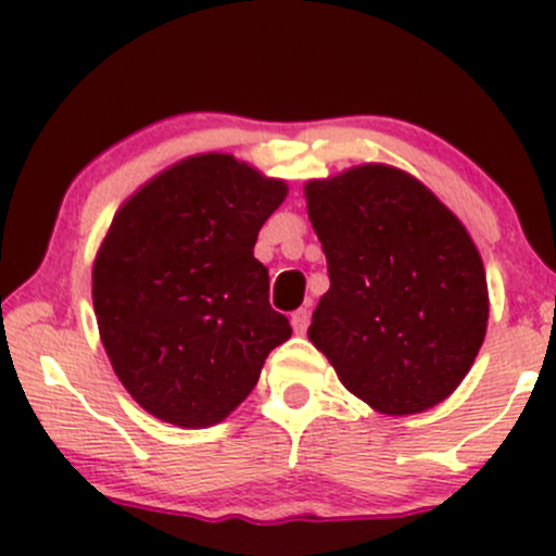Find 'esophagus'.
Here are the masks:
<instances>
[{
  "label": "esophagus",
  "instance_id": "1",
  "mask_svg": "<svg viewBox=\"0 0 556 556\" xmlns=\"http://www.w3.org/2000/svg\"><path fill=\"white\" fill-rule=\"evenodd\" d=\"M292 329H295V334H305V329H308L311 324V311L308 308H298L295 314H292Z\"/></svg>",
  "mask_w": 556,
  "mask_h": 556
}]
</instances>
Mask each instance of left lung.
<instances>
[{"instance_id":"obj_1","label":"left lung","mask_w":556,"mask_h":556,"mask_svg":"<svg viewBox=\"0 0 556 556\" xmlns=\"http://www.w3.org/2000/svg\"><path fill=\"white\" fill-rule=\"evenodd\" d=\"M305 198L329 271L311 342L350 392L389 416L450 397L489 321L486 274L460 219L384 164L308 182Z\"/></svg>"}]
</instances>
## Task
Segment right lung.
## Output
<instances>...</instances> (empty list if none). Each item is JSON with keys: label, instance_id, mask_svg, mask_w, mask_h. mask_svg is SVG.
Wrapping results in <instances>:
<instances>
[{"label": "right lung", "instance_id": "right-lung-1", "mask_svg": "<svg viewBox=\"0 0 556 556\" xmlns=\"http://www.w3.org/2000/svg\"><path fill=\"white\" fill-rule=\"evenodd\" d=\"M285 193L232 156L203 154L162 172L114 216L93 264V311L114 374L151 416L219 424L290 340L269 271L253 258Z\"/></svg>", "mask_w": 556, "mask_h": 556}]
</instances>
